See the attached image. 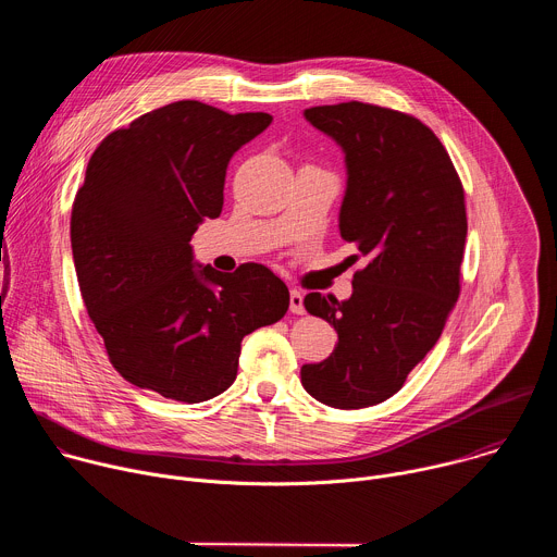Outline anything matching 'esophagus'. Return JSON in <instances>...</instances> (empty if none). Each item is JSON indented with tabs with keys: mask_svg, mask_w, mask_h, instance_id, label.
<instances>
[{
	"mask_svg": "<svg viewBox=\"0 0 557 557\" xmlns=\"http://www.w3.org/2000/svg\"><path fill=\"white\" fill-rule=\"evenodd\" d=\"M290 312L293 314H304V295L299 290H290Z\"/></svg>",
	"mask_w": 557,
	"mask_h": 557,
	"instance_id": "obj_1",
	"label": "esophagus"
}]
</instances>
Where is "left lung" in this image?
Masks as SVG:
<instances>
[{"label": "left lung", "mask_w": 557, "mask_h": 557, "mask_svg": "<svg viewBox=\"0 0 557 557\" xmlns=\"http://www.w3.org/2000/svg\"><path fill=\"white\" fill-rule=\"evenodd\" d=\"M346 153L339 233L355 245L352 297L308 293L304 306L337 331L301 385L339 410L383 404L434 348L460 295L467 237L462 183L436 134L419 119L350 101L304 112Z\"/></svg>", "instance_id": "1"}]
</instances>
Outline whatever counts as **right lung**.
Returning a JSON list of instances; mask_svg holds the SVG:
<instances>
[{
    "label": "right lung",
    "instance_id": "add662e5",
    "mask_svg": "<svg viewBox=\"0 0 557 557\" xmlns=\"http://www.w3.org/2000/svg\"><path fill=\"white\" fill-rule=\"evenodd\" d=\"M271 121L176 101L95 149L70 243L86 310L125 381L183 404L213 399L235 381L243 339L286 314L290 295L271 269H196L189 245L222 211L231 156Z\"/></svg>",
    "mask_w": 557,
    "mask_h": 557
}]
</instances>
